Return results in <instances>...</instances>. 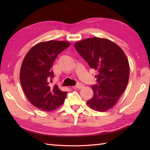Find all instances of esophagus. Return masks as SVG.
Wrapping results in <instances>:
<instances>
[{
	"mask_svg": "<svg viewBox=\"0 0 150 150\" xmlns=\"http://www.w3.org/2000/svg\"><path fill=\"white\" fill-rule=\"evenodd\" d=\"M83 87H84V85L82 84H81V83H79L77 85L74 86H73V88H78V89H81Z\"/></svg>",
	"mask_w": 150,
	"mask_h": 150,
	"instance_id": "esophagus-1",
	"label": "esophagus"
}]
</instances>
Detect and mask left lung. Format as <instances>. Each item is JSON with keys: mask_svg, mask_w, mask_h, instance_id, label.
<instances>
[{"mask_svg": "<svg viewBox=\"0 0 150 150\" xmlns=\"http://www.w3.org/2000/svg\"><path fill=\"white\" fill-rule=\"evenodd\" d=\"M75 49L91 68L97 70L98 85L92 86L93 95L87 102L93 110L104 112L115 105L125 90L129 77V65L123 50L103 38L77 41Z\"/></svg>", "mask_w": 150, "mask_h": 150, "instance_id": "8db88e82", "label": "left lung"}]
</instances>
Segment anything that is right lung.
<instances>
[{
	"instance_id": "add662e5",
	"label": "right lung",
	"mask_w": 150,
	"mask_h": 150,
	"mask_svg": "<svg viewBox=\"0 0 150 150\" xmlns=\"http://www.w3.org/2000/svg\"><path fill=\"white\" fill-rule=\"evenodd\" d=\"M70 46L67 41L49 40L35 44L28 51L22 61L20 80L24 94L30 103L43 111H51L59 108L67 92L58 86H50L53 73L51 68L56 57Z\"/></svg>"
}]
</instances>
